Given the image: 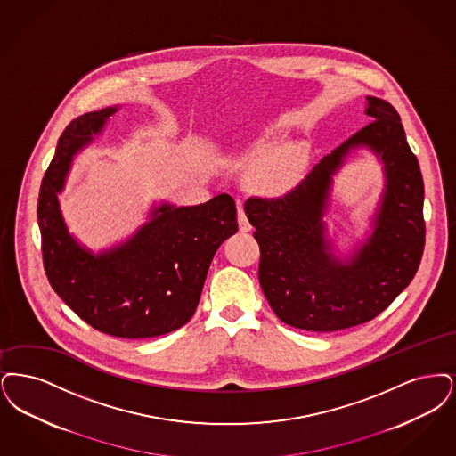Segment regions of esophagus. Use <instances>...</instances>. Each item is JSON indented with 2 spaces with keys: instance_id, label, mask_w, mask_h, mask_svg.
Segmentation results:
<instances>
[{
  "instance_id": "esophagus-1",
  "label": "esophagus",
  "mask_w": 456,
  "mask_h": 456,
  "mask_svg": "<svg viewBox=\"0 0 456 456\" xmlns=\"http://www.w3.org/2000/svg\"><path fill=\"white\" fill-rule=\"evenodd\" d=\"M238 228H240V232H243V233L250 232V228H252V224H250V221L247 218V215H245V211H243L241 206H238Z\"/></svg>"
}]
</instances>
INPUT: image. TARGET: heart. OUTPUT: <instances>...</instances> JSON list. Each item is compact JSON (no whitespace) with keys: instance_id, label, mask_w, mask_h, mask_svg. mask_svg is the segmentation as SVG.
<instances>
[{"instance_id":"1","label":"heart","mask_w":456,"mask_h":456,"mask_svg":"<svg viewBox=\"0 0 456 456\" xmlns=\"http://www.w3.org/2000/svg\"><path fill=\"white\" fill-rule=\"evenodd\" d=\"M269 151L267 144H260L250 153L247 159L256 161L260 159ZM301 153H291L284 159H278L274 163L258 167L257 170L250 175V187L262 194H284L297 183L299 172H301Z\"/></svg>"}]
</instances>
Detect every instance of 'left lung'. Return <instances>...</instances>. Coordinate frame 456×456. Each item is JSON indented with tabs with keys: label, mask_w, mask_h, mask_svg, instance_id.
<instances>
[{
	"label": "left lung",
	"mask_w": 456,
	"mask_h": 456,
	"mask_svg": "<svg viewBox=\"0 0 456 456\" xmlns=\"http://www.w3.org/2000/svg\"><path fill=\"white\" fill-rule=\"evenodd\" d=\"M371 122L323 157L281 198H250L245 213L260 247L258 281L284 323L334 332L379 315L416 276L426 241L424 182L400 116L366 97ZM364 145L384 163L386 191L376 230L351 258L331 254L322 216L331 177L351 149Z\"/></svg>",
	"instance_id": "8db88e82"
}]
</instances>
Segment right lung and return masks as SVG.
Here are the masks:
<instances>
[{"instance_id":"add662e5","label":"right lung","mask_w":456,"mask_h":456,"mask_svg":"<svg viewBox=\"0 0 456 456\" xmlns=\"http://www.w3.org/2000/svg\"><path fill=\"white\" fill-rule=\"evenodd\" d=\"M116 112L118 107H107L79 116L61 134L37 204L44 269L61 299L100 332L122 338L163 336L194 315L211 260L238 232L237 206L228 194L199 206L163 202L118 247L97 256L81 247L68 233L58 194L73 157Z\"/></svg>"}]
</instances>
